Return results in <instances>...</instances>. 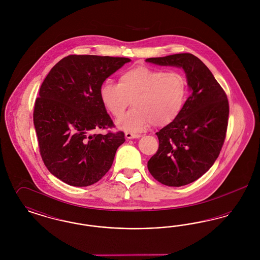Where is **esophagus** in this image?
I'll return each instance as SVG.
<instances>
[{
	"mask_svg": "<svg viewBox=\"0 0 260 260\" xmlns=\"http://www.w3.org/2000/svg\"><path fill=\"white\" fill-rule=\"evenodd\" d=\"M124 136H125V138L127 139V140H129V139H135V138H139V137H141L140 135H136V134H132V133H125L124 134Z\"/></svg>",
	"mask_w": 260,
	"mask_h": 260,
	"instance_id": "34e87169",
	"label": "esophagus"
}]
</instances>
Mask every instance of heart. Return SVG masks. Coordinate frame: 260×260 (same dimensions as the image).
<instances>
[{"instance_id":"obj_1","label":"heart","mask_w":260,"mask_h":260,"mask_svg":"<svg viewBox=\"0 0 260 260\" xmlns=\"http://www.w3.org/2000/svg\"><path fill=\"white\" fill-rule=\"evenodd\" d=\"M187 88L180 73L136 66L121 73L119 84L103 83L99 95L115 118L122 117L133 101L134 109L116 124L126 133H139L151 123L159 126L174 121L184 106Z\"/></svg>"}]
</instances>
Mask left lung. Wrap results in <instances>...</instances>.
I'll return each mask as SVG.
<instances>
[{
	"instance_id": "1",
	"label": "left lung",
	"mask_w": 260,
	"mask_h": 260,
	"mask_svg": "<svg viewBox=\"0 0 260 260\" xmlns=\"http://www.w3.org/2000/svg\"><path fill=\"white\" fill-rule=\"evenodd\" d=\"M145 61L185 72L191 94L176 119L156 133L159 149L147 167L164 185H187L207 173L221 151L229 116L227 95L210 69L191 53Z\"/></svg>"
}]
</instances>
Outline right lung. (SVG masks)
Instances as JSON below:
<instances>
[{
	"label": "right lung",
	"instance_id": "1",
	"mask_svg": "<svg viewBox=\"0 0 260 260\" xmlns=\"http://www.w3.org/2000/svg\"><path fill=\"white\" fill-rule=\"evenodd\" d=\"M131 61L126 57L68 55L44 80L34 107L40 153L51 174L69 185L96 183L110 170L124 134H92L114 126L99 90Z\"/></svg>",
	"mask_w": 260,
	"mask_h": 260
}]
</instances>
